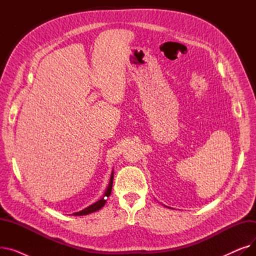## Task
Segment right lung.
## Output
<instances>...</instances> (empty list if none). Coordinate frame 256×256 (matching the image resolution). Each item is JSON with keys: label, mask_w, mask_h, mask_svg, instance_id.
Wrapping results in <instances>:
<instances>
[{"label": "right lung", "mask_w": 256, "mask_h": 256, "mask_svg": "<svg viewBox=\"0 0 256 256\" xmlns=\"http://www.w3.org/2000/svg\"><path fill=\"white\" fill-rule=\"evenodd\" d=\"M112 184H113V173L111 174L110 182H109V186H108V188H106V191L104 197L100 198L98 201H96V204H93L89 206L88 208H86L85 210H80V212H74V216H84V214H91V212H96V210H100V208L104 206V204L106 202V198L109 197L110 194H111Z\"/></svg>", "instance_id": "1"}]
</instances>
